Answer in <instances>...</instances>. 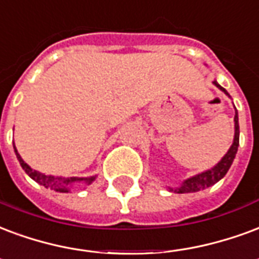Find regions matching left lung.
I'll return each instance as SVG.
<instances>
[{
  "instance_id": "obj_1",
  "label": "left lung",
  "mask_w": 259,
  "mask_h": 259,
  "mask_svg": "<svg viewBox=\"0 0 259 259\" xmlns=\"http://www.w3.org/2000/svg\"><path fill=\"white\" fill-rule=\"evenodd\" d=\"M214 85L217 86L220 91H222L227 96L228 92L222 88L217 81L212 82ZM239 135H240V130H239V116H237V111L235 112V137H233V143H232L231 148L228 149V152L224 155V158L218 162L214 167H211L210 170H206L200 174H196L193 177L185 180L178 188H168L170 191H174L177 193H189V192H198V191H202V189H206L208 187H211L215 183H218L225 174L228 173V170L231 167L233 159L236 156L237 147H239Z\"/></svg>"
}]
</instances>
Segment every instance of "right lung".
I'll return each instance as SVG.
<instances>
[{
	"instance_id": "1",
	"label": "right lung",
	"mask_w": 259,
	"mask_h": 259,
	"mask_svg": "<svg viewBox=\"0 0 259 259\" xmlns=\"http://www.w3.org/2000/svg\"><path fill=\"white\" fill-rule=\"evenodd\" d=\"M13 149H15V154L17 156V160H19V163L20 166L23 167V170L26 171V173L30 176V177L38 183L39 185H44L45 188H49V189H53V191H56V192H63V193H67L71 191V187L72 185H75V184H79V183H83L85 185H89L95 181L96 176L93 177H55V176H47V174L44 173H39L37 170H32L30 166H28L24 160L22 159V156L19 155L17 152L16 147L13 144Z\"/></svg>"
}]
</instances>
